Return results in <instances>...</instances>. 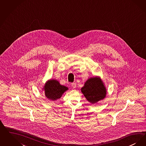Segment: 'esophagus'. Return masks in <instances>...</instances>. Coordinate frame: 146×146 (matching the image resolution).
Here are the masks:
<instances>
[{
  "label": "esophagus",
  "instance_id": "1",
  "mask_svg": "<svg viewBox=\"0 0 146 146\" xmlns=\"http://www.w3.org/2000/svg\"><path fill=\"white\" fill-rule=\"evenodd\" d=\"M71 86H72V88H76V83H75V82H73V83H72V84H71Z\"/></svg>",
  "mask_w": 146,
  "mask_h": 146
}]
</instances>
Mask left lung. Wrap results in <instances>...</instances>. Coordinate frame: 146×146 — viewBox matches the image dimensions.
I'll use <instances>...</instances> for the list:
<instances>
[{"instance_id": "1", "label": "left lung", "mask_w": 146, "mask_h": 146, "mask_svg": "<svg viewBox=\"0 0 146 146\" xmlns=\"http://www.w3.org/2000/svg\"><path fill=\"white\" fill-rule=\"evenodd\" d=\"M81 90L85 98L92 104L104 99L106 94L103 83L97 77L89 79Z\"/></svg>"}]
</instances>
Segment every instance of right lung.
I'll return each instance as SVG.
<instances>
[{"label": "right lung", "mask_w": 146, "mask_h": 146, "mask_svg": "<svg viewBox=\"0 0 146 146\" xmlns=\"http://www.w3.org/2000/svg\"><path fill=\"white\" fill-rule=\"evenodd\" d=\"M68 90V88L61 85L58 81L51 80L44 86L45 94L48 99L55 100L61 98L62 94Z\"/></svg>", "instance_id": "add662e5"}]
</instances>
